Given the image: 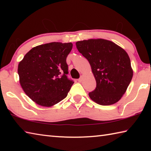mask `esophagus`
Returning a JSON list of instances; mask_svg holds the SVG:
<instances>
[{
	"label": "esophagus",
	"mask_w": 151,
	"mask_h": 151,
	"mask_svg": "<svg viewBox=\"0 0 151 151\" xmlns=\"http://www.w3.org/2000/svg\"><path fill=\"white\" fill-rule=\"evenodd\" d=\"M83 76H81V77H80V78H78V81L79 82V83H81V82H82V81H83Z\"/></svg>",
	"instance_id": "34e87169"
}]
</instances>
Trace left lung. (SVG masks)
I'll return each mask as SVG.
<instances>
[{
  "label": "left lung",
  "mask_w": 151,
  "mask_h": 151,
  "mask_svg": "<svg viewBox=\"0 0 151 151\" xmlns=\"http://www.w3.org/2000/svg\"><path fill=\"white\" fill-rule=\"evenodd\" d=\"M76 46L88 60L96 80V87L88 93L89 97L101 105L117 103L133 75L127 52L113 42L103 39L81 40Z\"/></svg>",
  "instance_id": "1"
}]
</instances>
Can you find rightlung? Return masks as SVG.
Wrapping results in <instances>:
<instances>
[{"mask_svg": "<svg viewBox=\"0 0 151 151\" xmlns=\"http://www.w3.org/2000/svg\"><path fill=\"white\" fill-rule=\"evenodd\" d=\"M71 42H53L37 46L18 66L19 81L27 95L39 105L52 106L67 96L74 82L66 75V57Z\"/></svg>", "mask_w": 151, "mask_h": 151, "instance_id": "right-lung-1", "label": "right lung"}]
</instances>
